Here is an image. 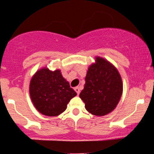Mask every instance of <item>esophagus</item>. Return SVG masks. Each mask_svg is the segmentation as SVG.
Listing matches in <instances>:
<instances>
[{
	"label": "esophagus",
	"mask_w": 154,
	"mask_h": 154,
	"mask_svg": "<svg viewBox=\"0 0 154 154\" xmlns=\"http://www.w3.org/2000/svg\"><path fill=\"white\" fill-rule=\"evenodd\" d=\"M75 91H76V93H77V95H79V93H80V88H79V87H76L75 88Z\"/></svg>",
	"instance_id": "esophagus-1"
}]
</instances>
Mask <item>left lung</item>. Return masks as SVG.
Wrapping results in <instances>:
<instances>
[{
	"label": "left lung",
	"mask_w": 154,
	"mask_h": 154,
	"mask_svg": "<svg viewBox=\"0 0 154 154\" xmlns=\"http://www.w3.org/2000/svg\"><path fill=\"white\" fill-rule=\"evenodd\" d=\"M123 92L119 71L104 58L95 56V62L88 69L84 89L79 98L93 115H107L116 107Z\"/></svg>",
	"instance_id": "left-lung-1"
}]
</instances>
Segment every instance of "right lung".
Masks as SVG:
<instances>
[{
	"label": "right lung",
	"instance_id": "add662e5",
	"mask_svg": "<svg viewBox=\"0 0 154 154\" xmlns=\"http://www.w3.org/2000/svg\"><path fill=\"white\" fill-rule=\"evenodd\" d=\"M29 95L35 109L48 116H59L77 93L61 75V70H50L47 66L33 75L29 82Z\"/></svg>",
	"mask_w": 154,
	"mask_h": 154
}]
</instances>
